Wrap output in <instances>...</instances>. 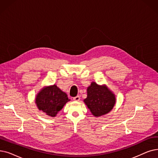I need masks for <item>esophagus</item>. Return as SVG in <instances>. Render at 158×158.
Segmentation results:
<instances>
[{
	"label": "esophagus",
	"instance_id": "1",
	"mask_svg": "<svg viewBox=\"0 0 158 158\" xmlns=\"http://www.w3.org/2000/svg\"><path fill=\"white\" fill-rule=\"evenodd\" d=\"M80 99H81V98H80L79 95H77V96H76V97L73 98V100L75 101H79Z\"/></svg>",
	"mask_w": 158,
	"mask_h": 158
}]
</instances>
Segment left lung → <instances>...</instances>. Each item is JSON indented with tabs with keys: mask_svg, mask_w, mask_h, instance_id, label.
<instances>
[{
	"mask_svg": "<svg viewBox=\"0 0 158 158\" xmlns=\"http://www.w3.org/2000/svg\"><path fill=\"white\" fill-rule=\"evenodd\" d=\"M84 102L94 117H100L110 112L115 102V95L106 85L92 82L87 88V98Z\"/></svg>",
	"mask_w": 158,
	"mask_h": 158,
	"instance_id": "1",
	"label": "left lung"
}]
</instances>
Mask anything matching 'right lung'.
Segmentation results:
<instances>
[{
	"instance_id": "right-lung-1",
	"label": "right lung",
	"mask_w": 158,
	"mask_h": 158,
	"mask_svg": "<svg viewBox=\"0 0 158 158\" xmlns=\"http://www.w3.org/2000/svg\"><path fill=\"white\" fill-rule=\"evenodd\" d=\"M35 101L39 110L50 117L55 118L70 99L64 92L56 85H53L41 88L36 95Z\"/></svg>"
}]
</instances>
